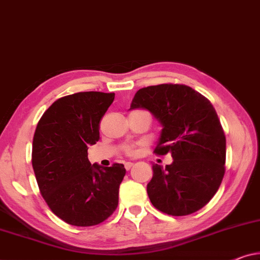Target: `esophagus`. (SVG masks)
<instances>
[{
    "label": "esophagus",
    "mask_w": 260,
    "mask_h": 260,
    "mask_svg": "<svg viewBox=\"0 0 260 260\" xmlns=\"http://www.w3.org/2000/svg\"><path fill=\"white\" fill-rule=\"evenodd\" d=\"M132 167H133V164H132V162H126V164H125V168H126L127 171L131 170Z\"/></svg>",
    "instance_id": "1"
}]
</instances>
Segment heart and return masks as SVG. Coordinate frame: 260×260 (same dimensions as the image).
Instances as JSON below:
<instances>
[{"instance_id": "heart-1", "label": "heart", "mask_w": 260, "mask_h": 260, "mask_svg": "<svg viewBox=\"0 0 260 260\" xmlns=\"http://www.w3.org/2000/svg\"><path fill=\"white\" fill-rule=\"evenodd\" d=\"M125 151L127 154H129V155H134L135 153H137V151H135V148L133 147V146H126Z\"/></svg>"}]
</instances>
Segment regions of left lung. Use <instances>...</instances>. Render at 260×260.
Listing matches in <instances>:
<instances>
[{
  "mask_svg": "<svg viewBox=\"0 0 260 260\" xmlns=\"http://www.w3.org/2000/svg\"><path fill=\"white\" fill-rule=\"evenodd\" d=\"M148 111L162 126L155 154L170 153L171 165H153L147 194L170 215L203 208L217 193L225 173L226 139L215 109L185 85L164 83L139 89L129 109Z\"/></svg>",
  "mask_w": 260,
  "mask_h": 260,
  "instance_id": "8db88e82",
  "label": "left lung"
}]
</instances>
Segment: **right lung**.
I'll return each mask as SVG.
<instances>
[{"label":"right lung","mask_w":260,"mask_h":260,"mask_svg":"<svg viewBox=\"0 0 260 260\" xmlns=\"http://www.w3.org/2000/svg\"><path fill=\"white\" fill-rule=\"evenodd\" d=\"M114 96L80 92L58 99L35 129L31 164L40 192L69 225H98L118 207L125 167L92 165L87 153L100 139V121Z\"/></svg>","instance_id":"1"}]
</instances>
